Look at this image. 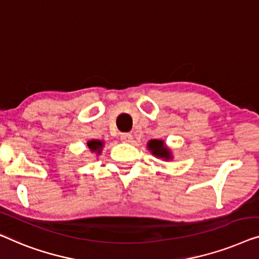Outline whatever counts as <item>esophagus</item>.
<instances>
[{
  "instance_id": "esophagus-1",
  "label": "esophagus",
  "mask_w": 259,
  "mask_h": 259,
  "mask_svg": "<svg viewBox=\"0 0 259 259\" xmlns=\"http://www.w3.org/2000/svg\"><path fill=\"white\" fill-rule=\"evenodd\" d=\"M121 141L123 143H131L133 142V135L131 134H122L121 135Z\"/></svg>"
}]
</instances>
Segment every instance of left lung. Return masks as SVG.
<instances>
[{
	"label": "left lung",
	"instance_id": "left-lung-1",
	"mask_svg": "<svg viewBox=\"0 0 259 259\" xmlns=\"http://www.w3.org/2000/svg\"><path fill=\"white\" fill-rule=\"evenodd\" d=\"M147 148L156 158L164 159L167 162L174 157L172 151H171L170 148H167V145L163 140H150L148 142Z\"/></svg>",
	"mask_w": 259,
	"mask_h": 259
}]
</instances>
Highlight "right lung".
<instances>
[{"mask_svg": "<svg viewBox=\"0 0 259 259\" xmlns=\"http://www.w3.org/2000/svg\"><path fill=\"white\" fill-rule=\"evenodd\" d=\"M87 145H88L89 151L92 152V154H96L97 156H100L102 154V149L104 147V141L90 140L87 142Z\"/></svg>", "mask_w": 259, "mask_h": 259, "instance_id": "add662e5", "label": "right lung"}]
</instances>
